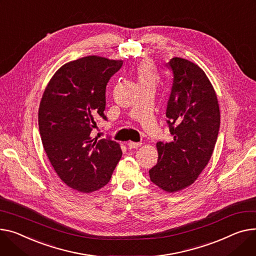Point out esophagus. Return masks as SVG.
Returning <instances> with one entry per match:
<instances>
[{"label": "esophagus", "mask_w": 256, "mask_h": 256, "mask_svg": "<svg viewBox=\"0 0 256 256\" xmlns=\"http://www.w3.org/2000/svg\"><path fill=\"white\" fill-rule=\"evenodd\" d=\"M142 145V143H139V142H128V147L130 149H134V148H138Z\"/></svg>", "instance_id": "esophagus-1"}]
</instances>
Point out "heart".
Returning a JSON list of instances; mask_svg holds the SVG:
<instances>
[{
    "instance_id": "1",
    "label": "heart",
    "mask_w": 256,
    "mask_h": 256,
    "mask_svg": "<svg viewBox=\"0 0 256 256\" xmlns=\"http://www.w3.org/2000/svg\"><path fill=\"white\" fill-rule=\"evenodd\" d=\"M137 79L139 85L141 84H150L156 85L158 81V74L156 70V66L150 60H145L140 62V64L137 66Z\"/></svg>"
}]
</instances>
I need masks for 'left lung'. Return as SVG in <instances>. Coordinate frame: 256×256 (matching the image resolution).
I'll return each mask as SVG.
<instances>
[{"mask_svg":"<svg viewBox=\"0 0 256 256\" xmlns=\"http://www.w3.org/2000/svg\"><path fill=\"white\" fill-rule=\"evenodd\" d=\"M173 85L166 105V124L173 142H158V164L150 180L166 192L192 185L208 164L217 141L220 111L217 96L200 68L173 58L166 64Z\"/></svg>","mask_w":256,"mask_h":256,"instance_id":"8db88e82","label":"left lung"}]
</instances>
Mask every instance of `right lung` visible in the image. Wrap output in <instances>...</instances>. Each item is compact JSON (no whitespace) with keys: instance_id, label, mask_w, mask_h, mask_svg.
<instances>
[{"instance_id":"obj_1","label":"right lung","mask_w":256,"mask_h":256,"mask_svg":"<svg viewBox=\"0 0 256 256\" xmlns=\"http://www.w3.org/2000/svg\"><path fill=\"white\" fill-rule=\"evenodd\" d=\"M122 64L96 56L68 62L50 79L41 100L44 150L58 177L80 192L104 187L122 156L110 137H92L98 119L107 120L106 86Z\"/></svg>"}]
</instances>
